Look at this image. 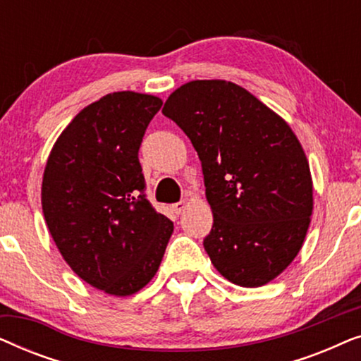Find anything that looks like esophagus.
<instances>
[{
  "label": "esophagus",
  "mask_w": 361,
  "mask_h": 361,
  "mask_svg": "<svg viewBox=\"0 0 361 361\" xmlns=\"http://www.w3.org/2000/svg\"><path fill=\"white\" fill-rule=\"evenodd\" d=\"M172 212H174L176 215H179V214H182V210L185 209V200H180V202H176V204H172Z\"/></svg>",
  "instance_id": "34e87169"
}]
</instances>
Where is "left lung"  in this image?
Instances as JSON below:
<instances>
[{
    "instance_id": "obj_1",
    "label": "left lung",
    "mask_w": 361,
    "mask_h": 361,
    "mask_svg": "<svg viewBox=\"0 0 361 361\" xmlns=\"http://www.w3.org/2000/svg\"><path fill=\"white\" fill-rule=\"evenodd\" d=\"M194 145L214 225L204 248L230 283L258 288L298 256L312 215V177L283 118L225 80H194L162 108Z\"/></svg>"
}]
</instances>
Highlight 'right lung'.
Returning a JSON list of instances; mask_svg holds the SVG:
<instances>
[{
	"mask_svg": "<svg viewBox=\"0 0 361 361\" xmlns=\"http://www.w3.org/2000/svg\"><path fill=\"white\" fill-rule=\"evenodd\" d=\"M161 98L102 97L73 118L49 156L42 212L78 278L113 295L145 288L159 269L174 224L146 199L142 136Z\"/></svg>",
	"mask_w": 361,
	"mask_h": 361,
	"instance_id": "obj_1",
	"label": "right lung"
}]
</instances>
